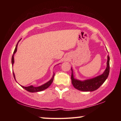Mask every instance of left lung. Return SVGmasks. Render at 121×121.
<instances>
[{
	"label": "left lung",
	"instance_id": "obj_1",
	"mask_svg": "<svg viewBox=\"0 0 121 121\" xmlns=\"http://www.w3.org/2000/svg\"><path fill=\"white\" fill-rule=\"evenodd\" d=\"M109 56H107V67L103 73L98 76L93 78L86 79L84 81H80L74 78L73 70L71 69V83L75 89L82 91L92 92L97 90L102 84L105 82L109 75Z\"/></svg>",
	"mask_w": 121,
	"mask_h": 121
}]
</instances>
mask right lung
Listing matches in <instances>:
<instances>
[{"instance_id":"obj_1","label":"right lung","mask_w":121,"mask_h":121,"mask_svg":"<svg viewBox=\"0 0 121 121\" xmlns=\"http://www.w3.org/2000/svg\"><path fill=\"white\" fill-rule=\"evenodd\" d=\"M20 40H21V39H20ZM20 40L19 41V42H18L17 44H16L15 48V50H14V51L13 52V56H12V65H13V64L14 63V54H15V53L16 52V51H17V48L18 43H19ZM54 75H55V73H53V76L52 77V78H51L50 81H48V82H46V83L44 84L39 86L35 87V86H32V85H30V86H26H26H22V85H21V87L23 88V89H24L26 90V91L30 92H40V91H43V90L48 89V88L51 85V84L52 83L53 81V79H54ZM13 76H14V79H15V74H14V73H13Z\"/></svg>"}]
</instances>
